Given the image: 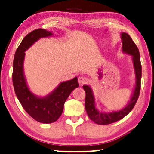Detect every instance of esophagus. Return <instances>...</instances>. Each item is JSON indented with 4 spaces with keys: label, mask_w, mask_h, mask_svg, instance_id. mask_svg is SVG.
I'll list each match as a JSON object with an SVG mask.
<instances>
[{
    "label": "esophagus",
    "mask_w": 154,
    "mask_h": 154,
    "mask_svg": "<svg viewBox=\"0 0 154 154\" xmlns=\"http://www.w3.org/2000/svg\"><path fill=\"white\" fill-rule=\"evenodd\" d=\"M88 82V78L87 77H84V76H79L78 77V82L80 85H83L85 83H87Z\"/></svg>",
    "instance_id": "1"
}]
</instances>
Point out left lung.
I'll use <instances>...</instances> for the list:
<instances>
[{"label": "left lung", "instance_id": "obj_1", "mask_svg": "<svg viewBox=\"0 0 154 154\" xmlns=\"http://www.w3.org/2000/svg\"><path fill=\"white\" fill-rule=\"evenodd\" d=\"M122 51L127 54L132 55L133 59L134 68L136 75V85L130 103L125 109L119 111L111 113L99 112L95 106L94 97L91 88L88 85H83V89L85 91V109L89 118L92 121L98 125H109L115 122L119 121L127 116L132 110L137 102L140 91V80L142 76V66L140 63V56L137 45L134 43L130 36L127 33L122 34Z\"/></svg>", "mask_w": 154, "mask_h": 154}]
</instances>
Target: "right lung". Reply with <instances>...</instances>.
Listing matches in <instances>:
<instances>
[{
	"label": "right lung",
	"instance_id": "obj_1",
	"mask_svg": "<svg viewBox=\"0 0 154 154\" xmlns=\"http://www.w3.org/2000/svg\"><path fill=\"white\" fill-rule=\"evenodd\" d=\"M53 34L44 29H37L27 34L16 51L13 62L14 88L25 111L39 122L49 124L57 121L63 112L64 103L72 91L79 86L77 77L61 82L55 91L44 98H38L29 91L23 73L24 51L40 38Z\"/></svg>",
	"mask_w": 154,
	"mask_h": 154
}]
</instances>
